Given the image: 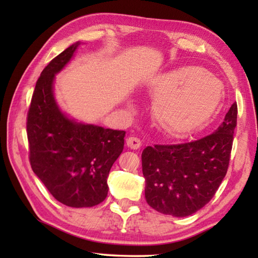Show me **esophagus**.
I'll return each instance as SVG.
<instances>
[{"label": "esophagus", "mask_w": 258, "mask_h": 258, "mask_svg": "<svg viewBox=\"0 0 258 258\" xmlns=\"http://www.w3.org/2000/svg\"><path fill=\"white\" fill-rule=\"evenodd\" d=\"M126 146L131 148V149L137 150V149H140V148H141L142 143H141V141H140V139L135 138V137H130V138L126 139Z\"/></svg>", "instance_id": "1"}]
</instances>
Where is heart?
<instances>
[{"label": "heart", "mask_w": 258, "mask_h": 258, "mask_svg": "<svg viewBox=\"0 0 258 258\" xmlns=\"http://www.w3.org/2000/svg\"><path fill=\"white\" fill-rule=\"evenodd\" d=\"M149 92L156 100L152 116L157 127L176 138L202 128L224 99L221 81L195 66L158 74L149 82Z\"/></svg>", "instance_id": "heart-1"}]
</instances>
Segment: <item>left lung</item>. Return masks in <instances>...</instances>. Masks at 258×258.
Returning a JSON list of instances; mask_svg holds the SVG:
<instances>
[{"instance_id":"8db88e82","label":"left lung","mask_w":258,"mask_h":258,"mask_svg":"<svg viewBox=\"0 0 258 258\" xmlns=\"http://www.w3.org/2000/svg\"><path fill=\"white\" fill-rule=\"evenodd\" d=\"M237 115L234 102L213 134L183 145L143 150L145 195L150 207L165 215L185 217L214 197L228 171Z\"/></svg>"}]
</instances>
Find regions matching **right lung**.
<instances>
[{"label":"right lung","mask_w":258,"mask_h":258,"mask_svg":"<svg viewBox=\"0 0 258 258\" xmlns=\"http://www.w3.org/2000/svg\"><path fill=\"white\" fill-rule=\"evenodd\" d=\"M76 42L43 69L27 117L29 160L50 194L69 207H93L108 195L107 177L124 149L125 131L69 117L54 95L55 75L71 62Z\"/></svg>","instance_id":"add662e5"}]
</instances>
